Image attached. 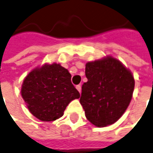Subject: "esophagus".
Returning <instances> with one entry per match:
<instances>
[{
    "instance_id": "esophagus-1",
    "label": "esophagus",
    "mask_w": 153,
    "mask_h": 153,
    "mask_svg": "<svg viewBox=\"0 0 153 153\" xmlns=\"http://www.w3.org/2000/svg\"><path fill=\"white\" fill-rule=\"evenodd\" d=\"M76 88L78 90L79 93H81V92H82V87H81V85H77V86L76 87Z\"/></svg>"
}]
</instances>
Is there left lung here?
<instances>
[{
  "label": "left lung",
  "mask_w": 153,
  "mask_h": 153,
  "mask_svg": "<svg viewBox=\"0 0 153 153\" xmlns=\"http://www.w3.org/2000/svg\"><path fill=\"white\" fill-rule=\"evenodd\" d=\"M88 82L82 87L80 103L89 121L105 127L117 121L131 103L135 88L131 71L108 55L86 64Z\"/></svg>",
  "instance_id": "8db88e82"
}]
</instances>
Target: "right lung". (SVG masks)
<instances>
[{
    "label": "right lung",
    "instance_id": "1",
    "mask_svg": "<svg viewBox=\"0 0 153 153\" xmlns=\"http://www.w3.org/2000/svg\"><path fill=\"white\" fill-rule=\"evenodd\" d=\"M71 78L68 70L60 64L45 63L33 68L21 87V95L29 112L45 122L61 117L66 106L80 98Z\"/></svg>",
    "mask_w": 153,
    "mask_h": 153
}]
</instances>
